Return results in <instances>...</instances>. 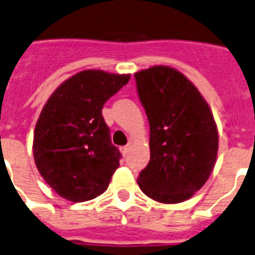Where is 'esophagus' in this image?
<instances>
[{"label":"esophagus","instance_id":"34e87169","mask_svg":"<svg viewBox=\"0 0 255 255\" xmlns=\"http://www.w3.org/2000/svg\"><path fill=\"white\" fill-rule=\"evenodd\" d=\"M121 151H122V154H123V156H127L128 152H129V145L121 147Z\"/></svg>","mask_w":255,"mask_h":255}]
</instances>
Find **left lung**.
Listing matches in <instances>:
<instances>
[{"label": "left lung", "instance_id": "obj_1", "mask_svg": "<svg viewBox=\"0 0 255 255\" xmlns=\"http://www.w3.org/2000/svg\"><path fill=\"white\" fill-rule=\"evenodd\" d=\"M134 78L150 125V161L137 183L152 200L182 203L205 185L216 164L213 113L194 83L174 68L150 66Z\"/></svg>", "mask_w": 255, "mask_h": 255}]
</instances>
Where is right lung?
I'll return each mask as SVG.
<instances>
[{
    "label": "right lung",
    "mask_w": 255,
    "mask_h": 255,
    "mask_svg": "<svg viewBox=\"0 0 255 255\" xmlns=\"http://www.w3.org/2000/svg\"><path fill=\"white\" fill-rule=\"evenodd\" d=\"M130 74L82 70L52 92L35 123L33 156L39 174L73 203L92 200L109 186L121 152L110 141L103 108Z\"/></svg>",
    "instance_id": "1"
}]
</instances>
